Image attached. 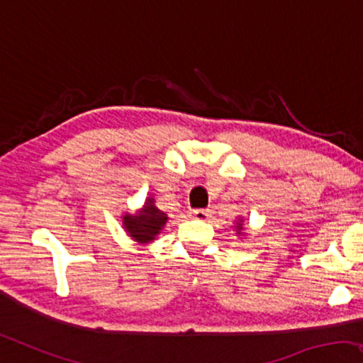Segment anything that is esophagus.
I'll return each mask as SVG.
<instances>
[{"label": "esophagus", "mask_w": 363, "mask_h": 363, "mask_svg": "<svg viewBox=\"0 0 363 363\" xmlns=\"http://www.w3.org/2000/svg\"><path fill=\"white\" fill-rule=\"evenodd\" d=\"M191 216L196 218V220H207V217L211 216V211H203V208H197V211H192Z\"/></svg>", "instance_id": "esophagus-1"}]
</instances>
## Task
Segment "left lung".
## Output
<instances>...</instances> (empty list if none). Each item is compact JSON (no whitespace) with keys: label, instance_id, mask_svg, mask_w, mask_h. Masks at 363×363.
<instances>
[{"label":"left lung","instance_id":"obj_1","mask_svg":"<svg viewBox=\"0 0 363 363\" xmlns=\"http://www.w3.org/2000/svg\"><path fill=\"white\" fill-rule=\"evenodd\" d=\"M232 227H233V230L237 232V237H240V238L245 237V218L243 217H238L237 220L233 222Z\"/></svg>","mask_w":363,"mask_h":363}]
</instances>
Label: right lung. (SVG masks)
<instances>
[{
    "label": "right lung",
    "mask_w": 363,
    "mask_h": 363,
    "mask_svg": "<svg viewBox=\"0 0 363 363\" xmlns=\"http://www.w3.org/2000/svg\"><path fill=\"white\" fill-rule=\"evenodd\" d=\"M121 220H123L125 232L128 233L131 240H135L140 245H147L155 242L169 220V217L156 207L155 197L150 196L146 197L143 207L138 208L135 213L125 212L121 216Z\"/></svg>",
    "instance_id": "add662e5"
}]
</instances>
